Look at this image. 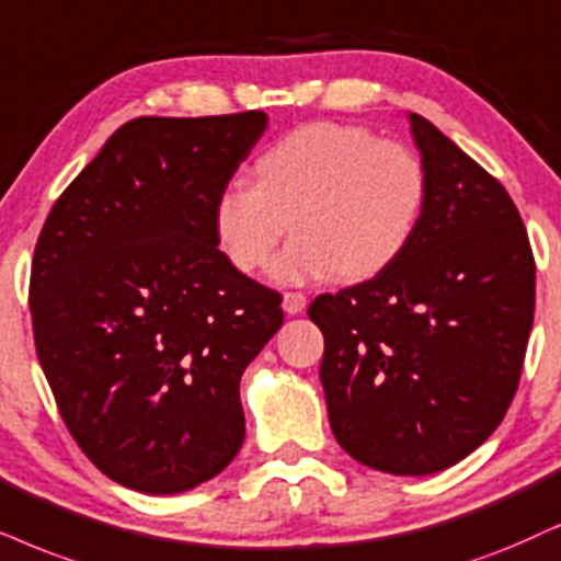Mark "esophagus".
Masks as SVG:
<instances>
[{
    "label": "esophagus",
    "instance_id": "esophagus-1",
    "mask_svg": "<svg viewBox=\"0 0 561 561\" xmlns=\"http://www.w3.org/2000/svg\"><path fill=\"white\" fill-rule=\"evenodd\" d=\"M305 305H308V300H305L302 293H285V297H282V308H285V313L289 316L302 313Z\"/></svg>",
    "mask_w": 561,
    "mask_h": 561
}]
</instances>
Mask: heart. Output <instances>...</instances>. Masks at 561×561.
Returning a JSON list of instances; mask_svg holds the SVG:
<instances>
[{"mask_svg":"<svg viewBox=\"0 0 561 561\" xmlns=\"http://www.w3.org/2000/svg\"><path fill=\"white\" fill-rule=\"evenodd\" d=\"M256 186L230 181L211 225L238 272L268 266L293 222L295 240L276 261L282 282L333 274L365 282L396 264L427 204V170L414 150L359 124L297 126L253 162Z\"/></svg>","mask_w":561,"mask_h":561,"instance_id":"1","label":"heart"}]
</instances>
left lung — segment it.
Returning <instances> with one entry per match:
<instances>
[{
  "label": "left lung",
  "instance_id": "obj_1",
  "mask_svg": "<svg viewBox=\"0 0 561 561\" xmlns=\"http://www.w3.org/2000/svg\"><path fill=\"white\" fill-rule=\"evenodd\" d=\"M427 204L399 261L318 295L321 382L333 437L396 477L448 469L497 430L517 391L536 308V261L505 186L411 113Z\"/></svg>",
  "mask_w": 561,
  "mask_h": 561
}]
</instances>
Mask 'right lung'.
I'll use <instances>...</instances> for the list:
<instances>
[{
  "instance_id": "add662e5",
  "label": "right lung",
  "mask_w": 561,
  "mask_h": 561,
  "mask_svg": "<svg viewBox=\"0 0 561 561\" xmlns=\"http://www.w3.org/2000/svg\"><path fill=\"white\" fill-rule=\"evenodd\" d=\"M261 111L124 124L56 198L33 253V339L59 414L105 477L175 494L245 437L240 375L282 295L217 248L211 209Z\"/></svg>"
}]
</instances>
